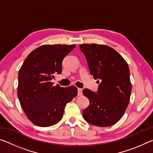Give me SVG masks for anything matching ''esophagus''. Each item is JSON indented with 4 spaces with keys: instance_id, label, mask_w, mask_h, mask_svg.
I'll return each mask as SVG.
<instances>
[{
    "instance_id": "34e87169",
    "label": "esophagus",
    "mask_w": 153,
    "mask_h": 153,
    "mask_svg": "<svg viewBox=\"0 0 153 153\" xmlns=\"http://www.w3.org/2000/svg\"><path fill=\"white\" fill-rule=\"evenodd\" d=\"M82 89L77 88V95L82 96Z\"/></svg>"
}]
</instances>
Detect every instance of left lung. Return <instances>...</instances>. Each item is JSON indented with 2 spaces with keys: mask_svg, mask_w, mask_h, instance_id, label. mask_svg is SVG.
Segmentation results:
<instances>
[{
  "mask_svg": "<svg viewBox=\"0 0 153 153\" xmlns=\"http://www.w3.org/2000/svg\"><path fill=\"white\" fill-rule=\"evenodd\" d=\"M80 50L90 74L98 79L97 92L83 90L90 105L82 115L88 123L98 127L113 126L122 117L129 102L131 84L127 62L117 51L106 45L84 44Z\"/></svg>",
  "mask_w": 153,
  "mask_h": 153,
  "instance_id": "8db88e82",
  "label": "left lung"
}]
</instances>
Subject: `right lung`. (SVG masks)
Here are the masks:
<instances>
[{"label": "right lung", "mask_w": 153, "mask_h": 153, "mask_svg": "<svg viewBox=\"0 0 153 153\" xmlns=\"http://www.w3.org/2000/svg\"><path fill=\"white\" fill-rule=\"evenodd\" d=\"M76 45H46L29 54L18 74L17 96L23 111L31 122L40 127L57 123L65 107L76 97V86H53L55 75L62 72L63 59Z\"/></svg>", "instance_id": "1"}]
</instances>
